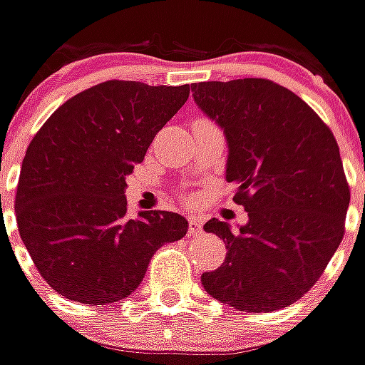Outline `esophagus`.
Returning <instances> with one entry per match:
<instances>
[{"instance_id": "obj_1", "label": "esophagus", "mask_w": 365, "mask_h": 365, "mask_svg": "<svg viewBox=\"0 0 365 365\" xmlns=\"http://www.w3.org/2000/svg\"><path fill=\"white\" fill-rule=\"evenodd\" d=\"M198 233H202V221L196 217L187 219V235H198Z\"/></svg>"}]
</instances>
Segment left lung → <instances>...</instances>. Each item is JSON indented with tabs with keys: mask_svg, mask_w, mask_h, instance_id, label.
Returning a JSON list of instances; mask_svg holds the SVG:
<instances>
[{
	"mask_svg": "<svg viewBox=\"0 0 365 365\" xmlns=\"http://www.w3.org/2000/svg\"><path fill=\"white\" fill-rule=\"evenodd\" d=\"M196 105L225 132L227 182L246 225L210 219L225 262L204 272L215 299L242 312L295 304L322 277L345 233L349 183L336 140L306 101L267 78L192 84Z\"/></svg>",
	"mask_w": 365,
	"mask_h": 365,
	"instance_id": "left-lung-1",
	"label": "left lung"
}]
</instances>
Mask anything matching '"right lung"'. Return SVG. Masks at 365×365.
I'll list each match as a JSON object with an SVG mask.
<instances>
[{"mask_svg": "<svg viewBox=\"0 0 365 365\" xmlns=\"http://www.w3.org/2000/svg\"><path fill=\"white\" fill-rule=\"evenodd\" d=\"M190 97V84L107 80L68 98L31 140L16 190L18 233L47 285L107 306L144 279L153 254L182 240L178 212L128 219L125 178Z\"/></svg>", "mask_w": 365, "mask_h": 365, "instance_id": "add662e5", "label": "right lung"}]
</instances>
